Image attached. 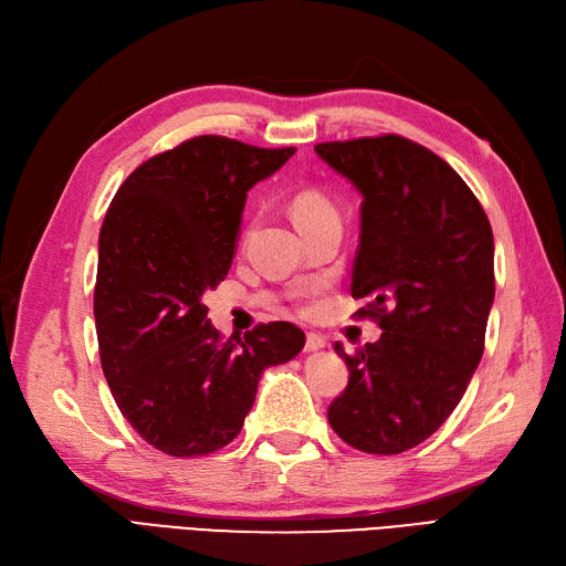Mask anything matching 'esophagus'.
Listing matches in <instances>:
<instances>
[{
  "mask_svg": "<svg viewBox=\"0 0 566 566\" xmlns=\"http://www.w3.org/2000/svg\"><path fill=\"white\" fill-rule=\"evenodd\" d=\"M323 347H325V337L323 335L306 333V345H304L306 352H316V349H323Z\"/></svg>",
  "mask_w": 566,
  "mask_h": 566,
  "instance_id": "34e87169",
  "label": "esophagus"
}]
</instances>
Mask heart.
<instances>
[{
  "instance_id": "obj_1",
  "label": "heart",
  "mask_w": 566,
  "mask_h": 566,
  "mask_svg": "<svg viewBox=\"0 0 566 566\" xmlns=\"http://www.w3.org/2000/svg\"><path fill=\"white\" fill-rule=\"evenodd\" d=\"M290 212H293L300 231L314 229L318 224H328V221H339L337 202L331 196L318 191V188H304V191H297L293 200H290Z\"/></svg>"
}]
</instances>
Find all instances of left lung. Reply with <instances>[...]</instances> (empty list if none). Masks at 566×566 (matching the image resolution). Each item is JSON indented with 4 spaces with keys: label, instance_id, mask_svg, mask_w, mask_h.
<instances>
[{
    "label": "left lung",
    "instance_id": "left-lung-1",
    "mask_svg": "<svg viewBox=\"0 0 566 566\" xmlns=\"http://www.w3.org/2000/svg\"><path fill=\"white\" fill-rule=\"evenodd\" d=\"M364 196L354 316L382 328L337 354L349 382L328 422L349 447L397 455L432 437L465 394L484 354L495 293L493 233L482 202L437 153L399 134L316 144Z\"/></svg>",
    "mask_w": 566,
    "mask_h": 566
}]
</instances>
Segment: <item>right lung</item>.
I'll list each match as a JSON object with an SVG mask.
<instances>
[{
  "label": "right lung",
  "instance_id": "add662e5",
  "mask_svg": "<svg viewBox=\"0 0 566 566\" xmlns=\"http://www.w3.org/2000/svg\"><path fill=\"white\" fill-rule=\"evenodd\" d=\"M293 153L193 136L136 167L106 212L94 285L101 368L119 413L167 455L224 449L262 370L304 347L287 321L224 339L200 302L231 269L248 191Z\"/></svg>",
  "mask_w": 566,
  "mask_h": 566
}]
</instances>
